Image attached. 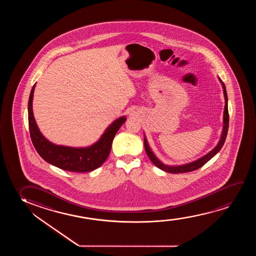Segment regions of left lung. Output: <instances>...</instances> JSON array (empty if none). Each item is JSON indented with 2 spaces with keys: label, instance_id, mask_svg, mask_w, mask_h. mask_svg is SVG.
Returning a JSON list of instances; mask_svg holds the SVG:
<instances>
[{
  "label": "left lung",
  "instance_id": "obj_1",
  "mask_svg": "<svg viewBox=\"0 0 256 256\" xmlns=\"http://www.w3.org/2000/svg\"><path fill=\"white\" fill-rule=\"evenodd\" d=\"M221 84L224 89V126H223V131H222V134H221V138L217 146L214 148L212 150L210 151L208 154L204 156L203 158H200L196 161L190 162L187 164L179 165V166H168L165 165L161 161L158 160V158L153 154V152L150 150V148L148 147L146 137L144 138V147H145V150L147 153L148 156L150 158L151 162L154 164L158 168H161L162 170L164 172H168V173H173V174H178V173H186V172H193L196 170L198 168H201L204 164H206L207 162L210 160L212 158H214L215 154H217L218 151L220 150L221 148L223 147L224 144V140L228 136V126H229V114H228V94H226V86L222 82L220 78Z\"/></svg>",
  "mask_w": 256,
  "mask_h": 256
}]
</instances>
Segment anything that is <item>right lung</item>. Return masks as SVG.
<instances>
[{
	"instance_id": "right-lung-1",
	"label": "right lung",
	"mask_w": 256,
	"mask_h": 256,
	"mask_svg": "<svg viewBox=\"0 0 256 256\" xmlns=\"http://www.w3.org/2000/svg\"><path fill=\"white\" fill-rule=\"evenodd\" d=\"M35 84L32 88L28 103V128L32 144L39 156L50 164L72 172H89L103 164L108 158L112 142L117 131L126 122L122 116L116 120L106 130L96 144L88 148H70L53 144L44 138L39 131L32 110V100Z\"/></svg>"
}]
</instances>
